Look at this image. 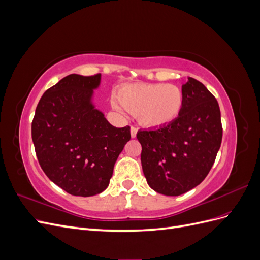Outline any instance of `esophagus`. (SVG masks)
<instances>
[{
	"instance_id": "1",
	"label": "esophagus",
	"mask_w": 260,
	"mask_h": 260,
	"mask_svg": "<svg viewBox=\"0 0 260 260\" xmlns=\"http://www.w3.org/2000/svg\"><path fill=\"white\" fill-rule=\"evenodd\" d=\"M130 132H131V138L135 139L137 137V132H138V129L136 127H131L130 128Z\"/></svg>"
}]
</instances>
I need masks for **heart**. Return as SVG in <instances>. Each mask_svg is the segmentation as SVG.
<instances>
[{
  "label": "heart",
  "instance_id": "b5f03b06",
  "mask_svg": "<svg viewBox=\"0 0 260 260\" xmlns=\"http://www.w3.org/2000/svg\"><path fill=\"white\" fill-rule=\"evenodd\" d=\"M119 104L146 128L158 129L176 121L184 108V92L175 84L132 83L118 90ZM116 108L119 109L118 105Z\"/></svg>",
  "mask_w": 260,
  "mask_h": 260
}]
</instances>
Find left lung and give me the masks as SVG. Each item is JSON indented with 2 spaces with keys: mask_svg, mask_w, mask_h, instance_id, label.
Here are the masks:
<instances>
[{
  "mask_svg": "<svg viewBox=\"0 0 260 260\" xmlns=\"http://www.w3.org/2000/svg\"><path fill=\"white\" fill-rule=\"evenodd\" d=\"M182 91L184 108L176 121L137 133L147 183L157 193L168 196L190 191L206 178L222 140L216 98L191 77Z\"/></svg>",
  "mask_w": 260,
  "mask_h": 260,
  "instance_id": "left-lung-1",
  "label": "left lung"
}]
</instances>
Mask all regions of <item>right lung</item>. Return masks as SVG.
<instances>
[{
	"label": "right lung",
	"instance_id": "add662e5",
	"mask_svg": "<svg viewBox=\"0 0 260 260\" xmlns=\"http://www.w3.org/2000/svg\"><path fill=\"white\" fill-rule=\"evenodd\" d=\"M101 75H69L39 101L31 136L48 178L75 196L103 192L114 165L131 138L130 127L116 128L91 103Z\"/></svg>",
	"mask_w": 260,
	"mask_h": 260
}]
</instances>
